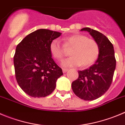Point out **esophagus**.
Segmentation results:
<instances>
[{
    "label": "esophagus",
    "mask_w": 125,
    "mask_h": 125,
    "mask_svg": "<svg viewBox=\"0 0 125 125\" xmlns=\"http://www.w3.org/2000/svg\"><path fill=\"white\" fill-rule=\"evenodd\" d=\"M68 69H65V68H63V69H62V71H63V73H66V72H68Z\"/></svg>",
    "instance_id": "1"
}]
</instances>
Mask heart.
Returning <instances> with one entry per match:
<instances>
[{
    "label": "heart",
    "instance_id": "b5f03b06",
    "mask_svg": "<svg viewBox=\"0 0 125 125\" xmlns=\"http://www.w3.org/2000/svg\"><path fill=\"white\" fill-rule=\"evenodd\" d=\"M65 48H72L70 55L72 57L62 62L64 68H71L92 65L97 59L99 53V45L96 41L87 38L83 34H74L64 39ZM49 51L52 57L56 60H60L63 57L64 49L57 39L52 41L49 45Z\"/></svg>",
    "mask_w": 125,
    "mask_h": 125
}]
</instances>
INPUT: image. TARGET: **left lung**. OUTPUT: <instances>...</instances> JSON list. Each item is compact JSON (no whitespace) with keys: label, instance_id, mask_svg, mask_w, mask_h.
Instances as JSON below:
<instances>
[{"label":"left lung","instance_id":"obj_1","mask_svg":"<svg viewBox=\"0 0 125 125\" xmlns=\"http://www.w3.org/2000/svg\"><path fill=\"white\" fill-rule=\"evenodd\" d=\"M87 31L99 45V53L95 63L87 69L79 71L78 78L72 87L76 96L84 101H93L105 94L110 87L116 67L114 46L103 34L89 28Z\"/></svg>","mask_w":125,"mask_h":125}]
</instances>
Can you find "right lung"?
<instances>
[{
	"label": "right lung",
	"instance_id": "add662e5",
	"mask_svg": "<svg viewBox=\"0 0 125 125\" xmlns=\"http://www.w3.org/2000/svg\"><path fill=\"white\" fill-rule=\"evenodd\" d=\"M62 34L39 29L26 36L17 46L13 57L15 77L22 90L33 97L50 95L55 88L62 70L49 51L52 41Z\"/></svg>",
	"mask_w": 125,
	"mask_h": 125
}]
</instances>
